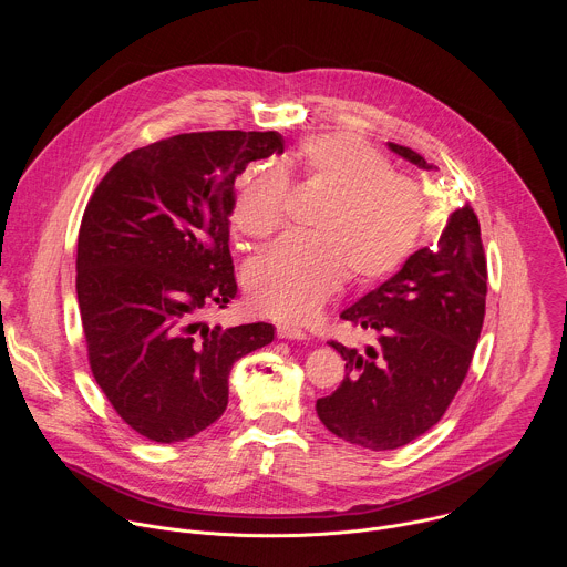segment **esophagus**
Listing matches in <instances>:
<instances>
[{"instance_id": "esophagus-1", "label": "esophagus", "mask_w": 567, "mask_h": 567, "mask_svg": "<svg viewBox=\"0 0 567 567\" xmlns=\"http://www.w3.org/2000/svg\"><path fill=\"white\" fill-rule=\"evenodd\" d=\"M278 339H289V341H305L307 334L300 328H291V326H278L276 328Z\"/></svg>"}]
</instances>
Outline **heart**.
<instances>
[{"label": "heart", "instance_id": "b5f03b06", "mask_svg": "<svg viewBox=\"0 0 567 567\" xmlns=\"http://www.w3.org/2000/svg\"><path fill=\"white\" fill-rule=\"evenodd\" d=\"M287 166L326 197L309 221L311 237H285L258 254L241 274L254 309L305 320L348 278L372 287L411 260L424 237V188L394 173L392 161L368 141L316 134L291 152ZM289 186L276 166H256L239 182L235 228L251 239L274 235L287 217Z\"/></svg>", "mask_w": 567, "mask_h": 567}]
</instances>
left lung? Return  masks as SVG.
Instances as JSON below:
<instances>
[{
  "instance_id": "obj_1",
  "label": "left lung",
  "mask_w": 567,
  "mask_h": 567,
  "mask_svg": "<svg viewBox=\"0 0 567 567\" xmlns=\"http://www.w3.org/2000/svg\"><path fill=\"white\" fill-rule=\"evenodd\" d=\"M411 164H433L388 143ZM487 258L471 204L451 213L435 249H420L390 280L341 311L343 320L377 337L365 354L339 341L341 385L316 401V413L337 437L390 451L433 429L457 394L484 322Z\"/></svg>"
}]
</instances>
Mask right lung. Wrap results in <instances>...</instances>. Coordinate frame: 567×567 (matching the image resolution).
I'll use <instances>...</instances> for the list:
<instances>
[{
    "label": "right lung",
    "instance_id": "1",
    "mask_svg": "<svg viewBox=\"0 0 567 567\" xmlns=\"http://www.w3.org/2000/svg\"><path fill=\"white\" fill-rule=\"evenodd\" d=\"M278 132H190L132 150L107 171L78 233L75 291L96 383L150 442L195 437L221 417L237 359L269 322L208 328L237 293L228 251L233 182L280 154Z\"/></svg>",
    "mask_w": 567,
    "mask_h": 567
}]
</instances>
